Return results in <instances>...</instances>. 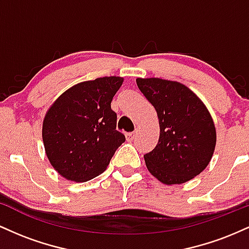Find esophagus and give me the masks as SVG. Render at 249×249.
<instances>
[{
  "mask_svg": "<svg viewBox=\"0 0 249 249\" xmlns=\"http://www.w3.org/2000/svg\"><path fill=\"white\" fill-rule=\"evenodd\" d=\"M137 133L136 132H130V133H126L125 134V137H126V141L127 142H132L134 138H136Z\"/></svg>",
  "mask_w": 249,
  "mask_h": 249,
  "instance_id": "1",
  "label": "esophagus"
}]
</instances>
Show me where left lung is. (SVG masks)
Listing matches in <instances>:
<instances>
[{"mask_svg": "<svg viewBox=\"0 0 249 249\" xmlns=\"http://www.w3.org/2000/svg\"><path fill=\"white\" fill-rule=\"evenodd\" d=\"M156 108L160 126L157 146L144 156L147 170L166 185L182 184L206 168L215 147L212 117L187 87L160 78H137Z\"/></svg>", "mask_w": 249, "mask_h": 249, "instance_id": "1", "label": "left lung"}]
</instances>
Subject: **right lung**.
I'll list each match as a JSON object with an SVG mask.
<instances>
[{"label": "right lung", "mask_w": 249, "mask_h": 249, "mask_svg": "<svg viewBox=\"0 0 249 249\" xmlns=\"http://www.w3.org/2000/svg\"><path fill=\"white\" fill-rule=\"evenodd\" d=\"M122 77L82 82L62 93L43 122V142L53 167L72 181H88L107 170L125 136L116 130L111 102Z\"/></svg>", "instance_id": "add662e5"}]
</instances>
